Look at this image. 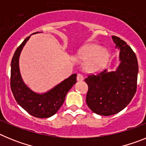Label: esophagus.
Listing matches in <instances>:
<instances>
[{
  "label": "esophagus",
  "instance_id": "34e87169",
  "mask_svg": "<svg viewBox=\"0 0 146 146\" xmlns=\"http://www.w3.org/2000/svg\"><path fill=\"white\" fill-rule=\"evenodd\" d=\"M83 76L81 74H77V81H82L83 80Z\"/></svg>",
  "mask_w": 146,
  "mask_h": 146
}]
</instances>
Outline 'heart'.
<instances>
[{"instance_id": "1", "label": "heart", "mask_w": 146, "mask_h": 146, "mask_svg": "<svg viewBox=\"0 0 146 146\" xmlns=\"http://www.w3.org/2000/svg\"><path fill=\"white\" fill-rule=\"evenodd\" d=\"M78 57L82 61H87L85 66L86 72L95 73L105 66L109 59V52L99 45L90 44L78 51Z\"/></svg>"}]
</instances>
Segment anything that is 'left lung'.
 <instances>
[{
  "label": "left lung",
  "mask_w": 146,
  "mask_h": 146,
  "mask_svg": "<svg viewBox=\"0 0 146 146\" xmlns=\"http://www.w3.org/2000/svg\"><path fill=\"white\" fill-rule=\"evenodd\" d=\"M115 47L120 50V64L115 71L104 70L88 76L86 103L94 113L109 116L124 109L137 91L138 63L136 55L123 40L112 36Z\"/></svg>",
  "instance_id": "obj_1"
}]
</instances>
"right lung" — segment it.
<instances>
[{
	"instance_id": "add662e5",
	"label": "right lung",
	"mask_w": 146,
	"mask_h": 146,
	"mask_svg": "<svg viewBox=\"0 0 146 146\" xmlns=\"http://www.w3.org/2000/svg\"><path fill=\"white\" fill-rule=\"evenodd\" d=\"M30 37L31 36L23 41L13 55L11 63V89L18 104L30 115L40 118H49L57 113L64 104L66 95L77 82V74H72L44 94L32 91L23 82L19 67L20 53Z\"/></svg>"
}]
</instances>
